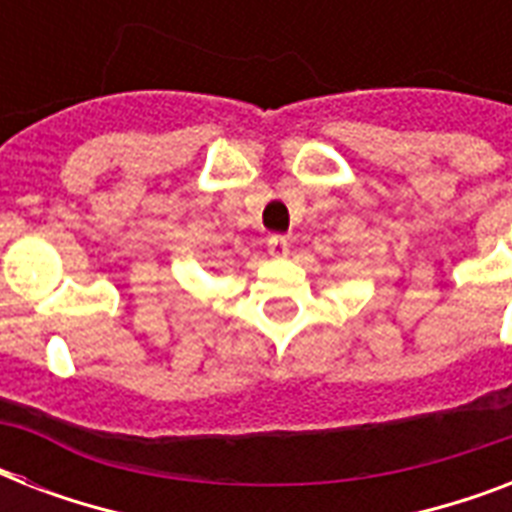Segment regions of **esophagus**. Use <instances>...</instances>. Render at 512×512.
Masks as SVG:
<instances>
[{
	"label": "esophagus",
	"instance_id": "esophagus-1",
	"mask_svg": "<svg viewBox=\"0 0 512 512\" xmlns=\"http://www.w3.org/2000/svg\"><path fill=\"white\" fill-rule=\"evenodd\" d=\"M268 252H271V257H287L289 255L287 236H271V239H268Z\"/></svg>",
	"mask_w": 512,
	"mask_h": 512
}]
</instances>
